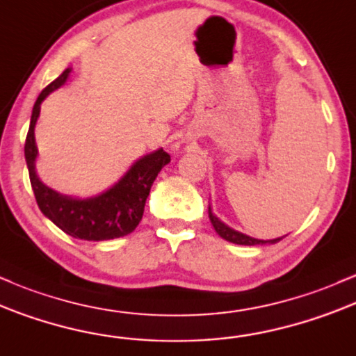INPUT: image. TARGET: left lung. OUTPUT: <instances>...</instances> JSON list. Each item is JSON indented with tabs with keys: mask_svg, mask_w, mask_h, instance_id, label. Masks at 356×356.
Here are the masks:
<instances>
[{
	"mask_svg": "<svg viewBox=\"0 0 356 356\" xmlns=\"http://www.w3.org/2000/svg\"><path fill=\"white\" fill-rule=\"evenodd\" d=\"M209 217L215 232H217L222 238H225L227 242L237 243V245H266V243H275L282 238V237H277V238H270V241H262V238H254L250 237V235L242 234V232L234 230L232 227L227 225V223H223L220 218L215 217L213 211L210 209V205H209Z\"/></svg>",
	"mask_w": 356,
	"mask_h": 356,
	"instance_id": "left-lung-1",
	"label": "left lung"
}]
</instances>
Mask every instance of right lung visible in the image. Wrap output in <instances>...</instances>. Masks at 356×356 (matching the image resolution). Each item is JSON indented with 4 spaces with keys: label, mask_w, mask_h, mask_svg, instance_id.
I'll return each mask as SVG.
<instances>
[{
    "label": "right lung",
    "mask_w": 356,
    "mask_h": 356,
    "mask_svg": "<svg viewBox=\"0 0 356 356\" xmlns=\"http://www.w3.org/2000/svg\"><path fill=\"white\" fill-rule=\"evenodd\" d=\"M72 69H65L58 79L47 86L38 95L31 111L30 129L25 143V159L30 173V183L37 198L38 209L60 230L82 241H111L131 234L141 222L146 198L163 166L171 161L163 147L147 153L131 165L111 188L89 198L63 195L47 186L35 170L38 149L35 143V126L40 115V106L47 95L60 89L69 79Z\"/></svg>",
    "instance_id": "right-lung-1"
}]
</instances>
